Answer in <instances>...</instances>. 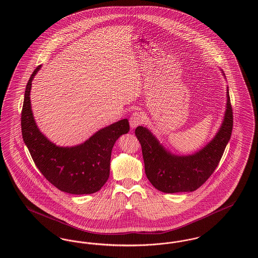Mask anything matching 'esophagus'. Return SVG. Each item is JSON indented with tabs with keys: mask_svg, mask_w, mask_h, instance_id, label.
Instances as JSON below:
<instances>
[{
	"mask_svg": "<svg viewBox=\"0 0 258 258\" xmlns=\"http://www.w3.org/2000/svg\"><path fill=\"white\" fill-rule=\"evenodd\" d=\"M144 122V114L139 111H135L130 118V124L132 128H135L136 126L140 125Z\"/></svg>",
	"mask_w": 258,
	"mask_h": 258,
	"instance_id": "esophagus-1",
	"label": "esophagus"
}]
</instances>
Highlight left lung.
<instances>
[{"mask_svg": "<svg viewBox=\"0 0 258 258\" xmlns=\"http://www.w3.org/2000/svg\"><path fill=\"white\" fill-rule=\"evenodd\" d=\"M223 76L225 75L221 71ZM226 109L221 127L204 147L186 156L174 155L148 128L139 125L135 135L139 140L148 180L165 194L189 192L200 187L217 168L233 127V112L227 87Z\"/></svg>", "mask_w": 258, "mask_h": 258, "instance_id": "8db88e82", "label": "left lung"}]
</instances>
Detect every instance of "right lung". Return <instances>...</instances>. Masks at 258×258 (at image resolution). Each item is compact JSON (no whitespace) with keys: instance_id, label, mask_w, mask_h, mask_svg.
<instances>
[{"instance_id":"1","label":"right lung","mask_w":258,"mask_h":258,"mask_svg":"<svg viewBox=\"0 0 258 258\" xmlns=\"http://www.w3.org/2000/svg\"><path fill=\"white\" fill-rule=\"evenodd\" d=\"M40 68L34 71L25 91L21 113L24 143L38 170L57 188L71 195L97 192L109 178L112 148L121 135L128 133V121L123 119L105 126L79 145L57 146L40 133L31 107L32 81Z\"/></svg>"}]
</instances>
